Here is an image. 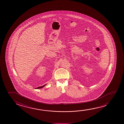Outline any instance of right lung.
Wrapping results in <instances>:
<instances>
[{"instance_id": "1", "label": "right lung", "mask_w": 124, "mask_h": 124, "mask_svg": "<svg viewBox=\"0 0 124 124\" xmlns=\"http://www.w3.org/2000/svg\"><path fill=\"white\" fill-rule=\"evenodd\" d=\"M46 85H44V86H41V87H37L36 88H37V89H39V88H43V87H44Z\"/></svg>"}]
</instances>
